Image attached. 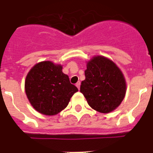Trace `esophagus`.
I'll list each match as a JSON object with an SVG mask.
<instances>
[{"label": "esophagus", "instance_id": "34e87169", "mask_svg": "<svg viewBox=\"0 0 153 153\" xmlns=\"http://www.w3.org/2000/svg\"><path fill=\"white\" fill-rule=\"evenodd\" d=\"M76 86L78 88V89H79V88H80V82L79 81L76 83Z\"/></svg>", "mask_w": 153, "mask_h": 153}]
</instances>
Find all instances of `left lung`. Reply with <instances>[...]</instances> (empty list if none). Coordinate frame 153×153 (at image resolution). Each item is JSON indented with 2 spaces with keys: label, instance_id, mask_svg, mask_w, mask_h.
Segmentation results:
<instances>
[{
  "label": "left lung",
  "instance_id": "left-lung-1",
  "mask_svg": "<svg viewBox=\"0 0 153 153\" xmlns=\"http://www.w3.org/2000/svg\"><path fill=\"white\" fill-rule=\"evenodd\" d=\"M85 76L80 92L92 108L109 113L120 105L125 96L126 81L113 61L103 56L92 57L87 62Z\"/></svg>",
  "mask_w": 153,
  "mask_h": 153
}]
</instances>
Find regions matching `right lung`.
<instances>
[{"label": "right lung", "instance_id": "right-lung-1", "mask_svg": "<svg viewBox=\"0 0 153 153\" xmlns=\"http://www.w3.org/2000/svg\"><path fill=\"white\" fill-rule=\"evenodd\" d=\"M28 99L37 111L54 115L64 110L78 89L62 72V66L51 61L36 64L29 71L25 81Z\"/></svg>", "mask_w": 153, "mask_h": 153}]
</instances>
